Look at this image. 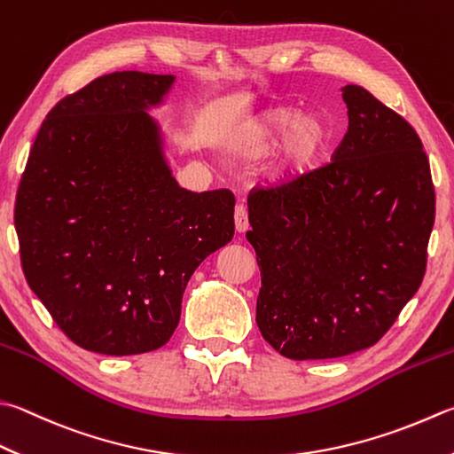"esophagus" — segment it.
<instances>
[{
  "instance_id": "obj_1",
  "label": "esophagus",
  "mask_w": 454,
  "mask_h": 454,
  "mask_svg": "<svg viewBox=\"0 0 454 454\" xmlns=\"http://www.w3.org/2000/svg\"><path fill=\"white\" fill-rule=\"evenodd\" d=\"M235 229L237 233H245L249 229V213H247L243 205H237L235 207Z\"/></svg>"
}]
</instances>
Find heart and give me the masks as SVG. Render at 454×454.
I'll use <instances>...</instances> for the list:
<instances>
[{
    "label": "heart",
    "mask_w": 454,
    "mask_h": 454,
    "mask_svg": "<svg viewBox=\"0 0 454 454\" xmlns=\"http://www.w3.org/2000/svg\"><path fill=\"white\" fill-rule=\"evenodd\" d=\"M326 142V130L312 116H301L296 108L275 106L251 116L233 136L231 150L243 161L270 156L278 144L275 177L293 179L314 164Z\"/></svg>",
    "instance_id": "obj_1"
}]
</instances>
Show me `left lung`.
<instances>
[{
  "instance_id": "8db88e82",
  "label": "left lung",
  "mask_w": 454,
  "mask_h": 454,
  "mask_svg": "<svg viewBox=\"0 0 454 454\" xmlns=\"http://www.w3.org/2000/svg\"><path fill=\"white\" fill-rule=\"evenodd\" d=\"M348 132L326 166L249 195L256 326L290 360L378 344L425 277L434 187L413 126L346 84Z\"/></svg>"
}]
</instances>
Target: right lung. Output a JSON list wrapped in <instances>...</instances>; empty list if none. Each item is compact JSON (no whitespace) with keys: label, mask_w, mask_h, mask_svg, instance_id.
Listing matches in <instances>:
<instances>
[{"label":"right lung","mask_w":454,"mask_h":454,"mask_svg":"<svg viewBox=\"0 0 454 454\" xmlns=\"http://www.w3.org/2000/svg\"><path fill=\"white\" fill-rule=\"evenodd\" d=\"M174 74L98 76L43 121L15 198L27 285L76 346L105 356L172 338L184 290L235 233V195L172 176L148 110Z\"/></svg>","instance_id":"add662e5"}]
</instances>
